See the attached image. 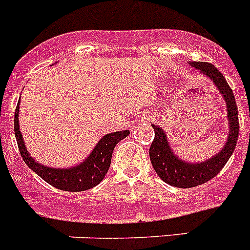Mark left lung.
<instances>
[{
  "instance_id": "obj_1",
  "label": "left lung",
  "mask_w": 250,
  "mask_h": 250,
  "mask_svg": "<svg viewBox=\"0 0 250 250\" xmlns=\"http://www.w3.org/2000/svg\"><path fill=\"white\" fill-rule=\"evenodd\" d=\"M190 65L195 70H199L203 75L208 76L215 83L216 89L222 92L227 105V114H228L229 123V135L227 143L216 155L208 160L193 164L187 163L175 156L171 147L169 146L167 135L161 127L155 126V138L151 143L149 149L150 160L154 170L156 171L160 179L167 184L173 185L176 188H193L200 184H204L208 180L213 179L214 176L220 173V170L224 167L227 161L233 154L234 149L237 146L238 135H239V120H238V109L235 99H234L233 90L228 85L225 77L222 72L214 65L209 62H199V61H191Z\"/></svg>"
}]
</instances>
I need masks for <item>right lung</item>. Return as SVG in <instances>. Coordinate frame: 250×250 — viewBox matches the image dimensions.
Instances as JSON below:
<instances>
[{
    "label": "right lung",
    "instance_id": "right-lung-1",
    "mask_svg": "<svg viewBox=\"0 0 250 250\" xmlns=\"http://www.w3.org/2000/svg\"><path fill=\"white\" fill-rule=\"evenodd\" d=\"M19 111L20 101L17 103L13 124H15V135H16L17 145H19L22 159L27 164V167L32 171H35L40 178H42L46 183L57 188L60 190H89L91 188L96 187L99 183L103 182V179L105 178L110 164H111V156L115 146L119 141L125 139L130 134L129 130L106 134L96 144L87 159H85V161H83L81 164L74 167H68V169H56V167L54 169V167H48L35 161L27 152L23 139H22V134L20 131Z\"/></svg>",
    "mask_w": 250,
    "mask_h": 250
}]
</instances>
